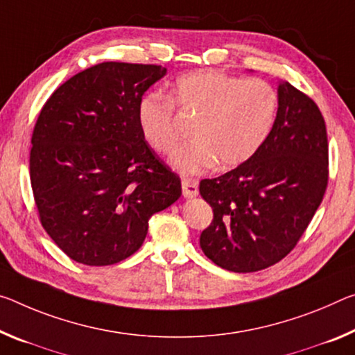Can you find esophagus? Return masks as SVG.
<instances>
[{"label": "esophagus", "instance_id": "esophagus-1", "mask_svg": "<svg viewBox=\"0 0 355 355\" xmlns=\"http://www.w3.org/2000/svg\"><path fill=\"white\" fill-rule=\"evenodd\" d=\"M182 188L184 198H196L199 193V182L196 178H183Z\"/></svg>", "mask_w": 355, "mask_h": 355}]
</instances>
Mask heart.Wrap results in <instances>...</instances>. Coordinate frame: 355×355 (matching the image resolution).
Segmentation results:
<instances>
[{"mask_svg": "<svg viewBox=\"0 0 355 355\" xmlns=\"http://www.w3.org/2000/svg\"><path fill=\"white\" fill-rule=\"evenodd\" d=\"M175 105L196 116V139L173 151L172 164L183 173H200L216 162L221 168L239 167L257 153L277 121L278 93L261 78L199 69L177 78L172 98L159 92L144 94L137 123L159 153H168L178 140Z\"/></svg>", "mask_w": 355, "mask_h": 355, "instance_id": "heart-1", "label": "heart"}]
</instances>
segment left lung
<instances>
[{"label":"left lung","mask_w":355,"mask_h":355,"mask_svg":"<svg viewBox=\"0 0 355 355\" xmlns=\"http://www.w3.org/2000/svg\"><path fill=\"white\" fill-rule=\"evenodd\" d=\"M327 183L324 116L308 94L281 82L277 121L257 153L199 184L213 208V221L200 234L202 251L235 273L273 266L295 248Z\"/></svg>","instance_id":"left-lung-1"}]
</instances>
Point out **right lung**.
Instances as JSON below:
<instances>
[{"instance_id": "add662e5", "label": "right lung", "mask_w": 355, "mask_h": 355, "mask_svg": "<svg viewBox=\"0 0 355 355\" xmlns=\"http://www.w3.org/2000/svg\"><path fill=\"white\" fill-rule=\"evenodd\" d=\"M166 67L107 61L52 93L33 129L30 178L39 221L85 266H112L142 246L148 219L182 182L145 140L137 103Z\"/></svg>"}]
</instances>
